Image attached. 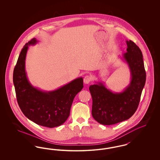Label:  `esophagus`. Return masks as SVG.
<instances>
[{
    "instance_id": "1",
    "label": "esophagus",
    "mask_w": 160,
    "mask_h": 160,
    "mask_svg": "<svg viewBox=\"0 0 160 160\" xmlns=\"http://www.w3.org/2000/svg\"><path fill=\"white\" fill-rule=\"evenodd\" d=\"M92 80V77L91 76H86L84 77L83 82L85 84H89Z\"/></svg>"
}]
</instances>
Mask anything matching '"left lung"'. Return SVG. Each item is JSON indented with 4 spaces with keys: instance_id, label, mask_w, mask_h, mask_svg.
Here are the masks:
<instances>
[{
    "instance_id": "1",
    "label": "left lung",
    "mask_w": 160,
    "mask_h": 160,
    "mask_svg": "<svg viewBox=\"0 0 160 160\" xmlns=\"http://www.w3.org/2000/svg\"><path fill=\"white\" fill-rule=\"evenodd\" d=\"M127 52L123 58L129 66L131 80L127 88L120 93H113L102 83L91 85L92 114L99 123L110 125L130 118L138 106L146 82L143 54L132 41H127Z\"/></svg>"
}]
</instances>
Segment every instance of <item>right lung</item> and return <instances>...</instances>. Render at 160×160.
<instances>
[{
	"label": "right lung",
	"instance_id": "add662e5",
	"mask_svg": "<svg viewBox=\"0 0 160 160\" xmlns=\"http://www.w3.org/2000/svg\"><path fill=\"white\" fill-rule=\"evenodd\" d=\"M37 42L33 38L23 47L14 69L13 82L18 106L25 116L39 125L53 128L68 119L74 98L83 88V79L76 78L53 91L32 86L25 71V59L28 47Z\"/></svg>",
	"mask_w": 160,
	"mask_h": 160
}]
</instances>
